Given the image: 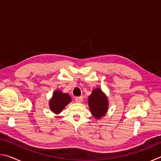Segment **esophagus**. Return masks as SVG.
Here are the masks:
<instances>
[{
  "label": "esophagus",
  "mask_w": 161,
  "mask_h": 161,
  "mask_svg": "<svg viewBox=\"0 0 161 161\" xmlns=\"http://www.w3.org/2000/svg\"><path fill=\"white\" fill-rule=\"evenodd\" d=\"M83 97H75V102L77 103H81L83 102Z\"/></svg>",
  "instance_id": "34e87169"
}]
</instances>
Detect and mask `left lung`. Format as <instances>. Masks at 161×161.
<instances>
[{"label": "left lung", "mask_w": 161, "mask_h": 161, "mask_svg": "<svg viewBox=\"0 0 161 161\" xmlns=\"http://www.w3.org/2000/svg\"><path fill=\"white\" fill-rule=\"evenodd\" d=\"M89 107L94 118L101 119L107 112L108 107V99L102 89L97 88L92 92L88 99Z\"/></svg>", "instance_id": "1"}]
</instances>
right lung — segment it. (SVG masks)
Returning a JSON list of instances; mask_svg holds the SVG:
<instances>
[{
  "mask_svg": "<svg viewBox=\"0 0 161 161\" xmlns=\"http://www.w3.org/2000/svg\"><path fill=\"white\" fill-rule=\"evenodd\" d=\"M71 101L72 99L68 94L62 93L60 90L54 91L49 102L50 110L54 114H59Z\"/></svg>",
  "mask_w": 161,
  "mask_h": 161,
  "instance_id": "right-lung-1",
  "label": "right lung"
}]
</instances>
